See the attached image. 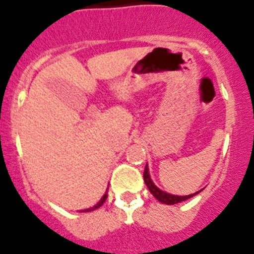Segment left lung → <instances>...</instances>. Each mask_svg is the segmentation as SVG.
<instances>
[{
  "instance_id": "left-lung-1",
  "label": "left lung",
  "mask_w": 254,
  "mask_h": 254,
  "mask_svg": "<svg viewBox=\"0 0 254 254\" xmlns=\"http://www.w3.org/2000/svg\"><path fill=\"white\" fill-rule=\"evenodd\" d=\"M143 181H145V183H146L147 188H149V190L151 192L152 196L158 199V201H160L161 203H165V205H176V203H179L182 202V201H186V199L190 198V197L196 196L197 193H199V192L202 190H198V192H196V193L188 194V196H176V194L167 193V192L159 190V188L154 185V182H152L151 178H150L147 164H146V167H145V170H143Z\"/></svg>"
}]
</instances>
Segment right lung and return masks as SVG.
Wrapping results in <instances>:
<instances>
[{
  "instance_id": "right-lung-1",
  "label": "right lung",
  "mask_w": 254,
  "mask_h": 254,
  "mask_svg": "<svg viewBox=\"0 0 254 254\" xmlns=\"http://www.w3.org/2000/svg\"><path fill=\"white\" fill-rule=\"evenodd\" d=\"M107 197H108V190H107V192H105V193H104V196L102 197V199H100L99 202L96 203L95 206H93V207H90V208H86V210H82L81 212H90V211H94V210H96V208H99L100 206H102L103 203L105 202V199H107Z\"/></svg>"
}]
</instances>
